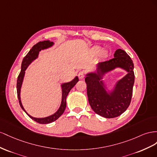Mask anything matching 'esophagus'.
<instances>
[{
  "instance_id": "34e87169",
  "label": "esophagus",
  "mask_w": 157,
  "mask_h": 157,
  "mask_svg": "<svg viewBox=\"0 0 157 157\" xmlns=\"http://www.w3.org/2000/svg\"><path fill=\"white\" fill-rule=\"evenodd\" d=\"M84 76H85V73L82 71H80L78 74V78L80 79H82L84 78Z\"/></svg>"
}]
</instances>
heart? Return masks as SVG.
I'll return each instance as SVG.
<instances>
[{"label":"heart","mask_w":157,"mask_h":157,"mask_svg":"<svg viewBox=\"0 0 157 157\" xmlns=\"http://www.w3.org/2000/svg\"><path fill=\"white\" fill-rule=\"evenodd\" d=\"M91 51L94 55H98V54H100V56L102 59H106L109 55L108 52H107L106 51H102V48L101 47H98V46H95V47H93Z\"/></svg>","instance_id":"1"}]
</instances>
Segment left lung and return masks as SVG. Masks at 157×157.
I'll return each mask as SVG.
<instances>
[{
	"label": "left lung",
	"instance_id": "obj_1",
	"mask_svg": "<svg viewBox=\"0 0 157 157\" xmlns=\"http://www.w3.org/2000/svg\"><path fill=\"white\" fill-rule=\"evenodd\" d=\"M113 59L98 63L95 72L86 74L88 101L95 113L102 117L113 118L120 116L130 104L134 84V66L131 58L122 49H117ZM116 67L126 70L128 74L118 81L108 93L101 79L103 76Z\"/></svg>",
	"mask_w": 157,
	"mask_h": 157
}]
</instances>
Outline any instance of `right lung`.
<instances>
[{
    "label": "right lung",
    "instance_id": "1",
    "mask_svg": "<svg viewBox=\"0 0 157 157\" xmlns=\"http://www.w3.org/2000/svg\"><path fill=\"white\" fill-rule=\"evenodd\" d=\"M54 44V43L50 41H40L37 43L36 44L32 47V48L29 51V52L27 54V55L24 57L21 63V71L17 77V98H18L19 103L21 106V108L24 110L25 113L28 115L29 117L33 120L35 122H37L39 124H46L51 123L54 121L56 120L59 118L60 116L64 113L65 110L66 106V97L68 96L69 92L75 85L77 83V82L79 81V79L78 76L73 79L71 82L68 83H64L61 85L62 87V101L61 105L60 106V108L59 109L55 114H53L51 116H47L45 118H34L28 114V113L25 110L23 105L21 104V98H20V91L22 82H23L24 77L25 75V71L28 68V66L31 63V62H33L34 60H35L38 57L39 51H41L43 49H46L49 47H51Z\"/></svg>",
    "mask_w": 157,
    "mask_h": 157
}]
</instances>
